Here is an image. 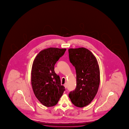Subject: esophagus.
I'll use <instances>...</instances> for the list:
<instances>
[{"instance_id":"esophagus-1","label":"esophagus","mask_w":129,"mask_h":129,"mask_svg":"<svg viewBox=\"0 0 129 129\" xmlns=\"http://www.w3.org/2000/svg\"><path fill=\"white\" fill-rule=\"evenodd\" d=\"M63 86H64V87H65V88H66L67 87V84H66H66H64Z\"/></svg>"}]
</instances>
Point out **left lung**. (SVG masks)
Returning <instances> with one entry per match:
<instances>
[{
  "mask_svg": "<svg viewBox=\"0 0 129 129\" xmlns=\"http://www.w3.org/2000/svg\"><path fill=\"white\" fill-rule=\"evenodd\" d=\"M70 60L76 73V87L69 96L79 107L88 105L94 99L100 84V70L96 58L86 48L69 49Z\"/></svg>",
  "mask_w": 129,
  "mask_h": 129,
  "instance_id": "1",
  "label": "left lung"
}]
</instances>
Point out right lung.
<instances>
[{"mask_svg": "<svg viewBox=\"0 0 129 129\" xmlns=\"http://www.w3.org/2000/svg\"><path fill=\"white\" fill-rule=\"evenodd\" d=\"M66 49L47 48L40 51L33 62L31 82L35 96L47 107L57 104L65 89L61 85L59 75L55 73L54 66Z\"/></svg>", "mask_w": 129, "mask_h": 129, "instance_id": "1", "label": "right lung"}]
</instances>
